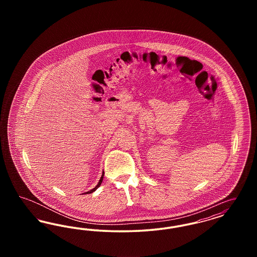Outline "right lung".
<instances>
[{"mask_svg": "<svg viewBox=\"0 0 257 257\" xmlns=\"http://www.w3.org/2000/svg\"><path fill=\"white\" fill-rule=\"evenodd\" d=\"M103 176H104V171H103V173H102V176H101V178H100L99 182H98L97 185H96V187H94L92 190H90V191H88V192H86V193H84V194H91V193H93L94 191H96L98 188H99V186H100L101 183H102V181H103ZM84 194H83V195H84Z\"/></svg>", "mask_w": 257, "mask_h": 257, "instance_id": "add662e5", "label": "right lung"}]
</instances>
